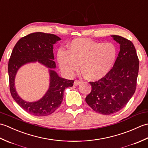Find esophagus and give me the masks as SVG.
I'll return each instance as SVG.
<instances>
[{
  "mask_svg": "<svg viewBox=\"0 0 148 148\" xmlns=\"http://www.w3.org/2000/svg\"><path fill=\"white\" fill-rule=\"evenodd\" d=\"M81 84V82L79 81H77V80H76L74 81V86H78V85H79V84Z\"/></svg>",
  "mask_w": 148,
  "mask_h": 148,
  "instance_id": "34e87169",
  "label": "esophagus"
}]
</instances>
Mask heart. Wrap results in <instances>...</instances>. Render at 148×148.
<instances>
[{
  "instance_id": "b5f03b06",
  "label": "heart",
  "mask_w": 148,
  "mask_h": 148,
  "mask_svg": "<svg viewBox=\"0 0 148 148\" xmlns=\"http://www.w3.org/2000/svg\"><path fill=\"white\" fill-rule=\"evenodd\" d=\"M68 50H59L57 59L61 70L72 76L81 64V71L90 81L102 79L111 70L117 56V49L111 42H99L89 39L72 40Z\"/></svg>"
}]
</instances>
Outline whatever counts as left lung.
I'll list each match as a JSON object with an SVG mask.
<instances>
[{"label":"left lung","mask_w":148,"mask_h":148,"mask_svg":"<svg viewBox=\"0 0 148 148\" xmlns=\"http://www.w3.org/2000/svg\"><path fill=\"white\" fill-rule=\"evenodd\" d=\"M119 45L118 57L109 73L96 82H90L92 91L86 102L94 111L103 115L119 111L127 105L136 89L139 61L130 40L111 36Z\"/></svg>","instance_id":"left-lung-1"}]
</instances>
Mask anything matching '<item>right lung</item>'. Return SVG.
I'll return each instance as SVG.
<instances>
[{
	"instance_id": "add662e5",
	"label": "right lung",
	"mask_w": 148,
	"mask_h": 148,
	"mask_svg": "<svg viewBox=\"0 0 148 148\" xmlns=\"http://www.w3.org/2000/svg\"><path fill=\"white\" fill-rule=\"evenodd\" d=\"M60 40L61 38L54 34L35 32L21 38L12 49L8 64L11 94L16 102L30 114L45 116L52 114L60 106L64 90L73 86L74 81L60 77L55 71L53 46ZM36 62L49 69V88L39 100L29 102L18 95L15 87V78L22 66Z\"/></svg>"
}]
</instances>
